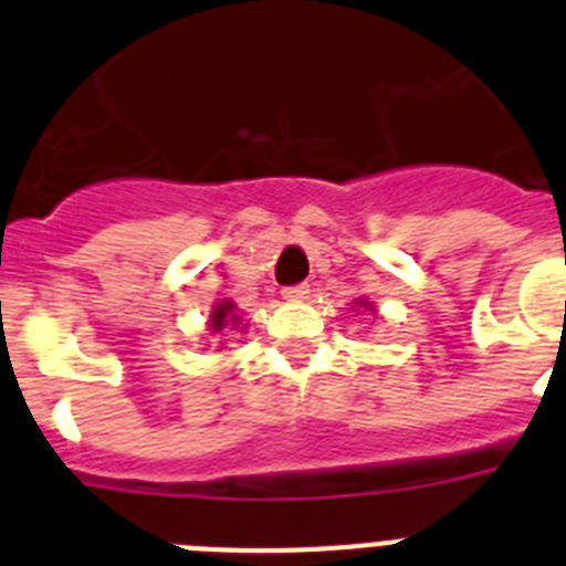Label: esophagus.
<instances>
[{"instance_id": "34e87169", "label": "esophagus", "mask_w": 566, "mask_h": 566, "mask_svg": "<svg viewBox=\"0 0 566 566\" xmlns=\"http://www.w3.org/2000/svg\"><path fill=\"white\" fill-rule=\"evenodd\" d=\"M283 300H306L308 297V283H297V286L283 289Z\"/></svg>"}]
</instances>
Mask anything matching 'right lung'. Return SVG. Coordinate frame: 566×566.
Wrapping results in <instances>:
<instances>
[{
    "label": "right lung",
    "instance_id": "obj_1",
    "mask_svg": "<svg viewBox=\"0 0 566 566\" xmlns=\"http://www.w3.org/2000/svg\"><path fill=\"white\" fill-rule=\"evenodd\" d=\"M232 303H218V308L212 312V332H221L227 323H234L238 326V317H234Z\"/></svg>",
    "mask_w": 566,
    "mask_h": 566
}]
</instances>
